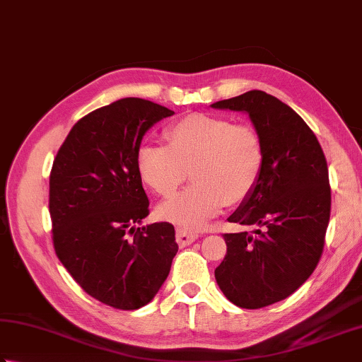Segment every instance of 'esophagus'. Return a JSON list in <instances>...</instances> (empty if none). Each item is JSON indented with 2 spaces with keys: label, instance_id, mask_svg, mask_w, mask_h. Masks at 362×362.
I'll list each match as a JSON object with an SVG mask.
<instances>
[{
  "label": "esophagus",
  "instance_id": "1",
  "mask_svg": "<svg viewBox=\"0 0 362 362\" xmlns=\"http://www.w3.org/2000/svg\"><path fill=\"white\" fill-rule=\"evenodd\" d=\"M196 238H197V233H194V232H189L183 228L175 229V240H177V243H179V246H182V247L191 245Z\"/></svg>",
  "mask_w": 362,
  "mask_h": 362
}]
</instances>
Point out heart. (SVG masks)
I'll return each mask as SVG.
<instances>
[{
  "instance_id": "obj_1",
  "label": "heart",
  "mask_w": 362,
  "mask_h": 362,
  "mask_svg": "<svg viewBox=\"0 0 362 362\" xmlns=\"http://www.w3.org/2000/svg\"><path fill=\"white\" fill-rule=\"evenodd\" d=\"M165 138L168 146L138 148L136 169L141 180L163 197L174 196L189 173L193 185L160 207L168 221L201 229L224 204H242L256 189L265 147L252 125L194 112L169 125Z\"/></svg>"
}]
</instances>
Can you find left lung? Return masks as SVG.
I'll list each match as a JSON object with an SVG mask.
<instances>
[{
	"label": "left lung",
	"mask_w": 362,
	"mask_h": 362,
	"mask_svg": "<svg viewBox=\"0 0 362 362\" xmlns=\"http://www.w3.org/2000/svg\"><path fill=\"white\" fill-rule=\"evenodd\" d=\"M250 115L265 147L256 189L229 223L257 226L252 233H224L228 252L215 278L230 303L260 309L286 300L314 273L331 214L328 165L314 132L264 90L211 105Z\"/></svg>",
	"instance_id": "1"
}]
</instances>
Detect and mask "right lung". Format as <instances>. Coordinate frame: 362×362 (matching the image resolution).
<instances>
[{
    "label": "right lung",
    "mask_w": 362,
    "mask_h": 362,
    "mask_svg": "<svg viewBox=\"0 0 362 362\" xmlns=\"http://www.w3.org/2000/svg\"><path fill=\"white\" fill-rule=\"evenodd\" d=\"M173 115L144 98H120L78 120L53 161L56 256L84 292L111 308L151 303L179 250L171 223L136 228L148 215L138 148L153 124Z\"/></svg>",
    "instance_id": "1"
}]
</instances>
